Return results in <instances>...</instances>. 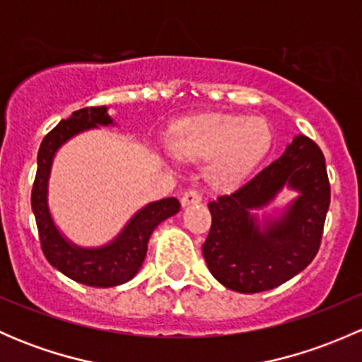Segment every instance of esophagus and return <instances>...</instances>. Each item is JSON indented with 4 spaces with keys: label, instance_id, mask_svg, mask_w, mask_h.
<instances>
[{
    "label": "esophagus",
    "instance_id": "obj_1",
    "mask_svg": "<svg viewBox=\"0 0 362 362\" xmlns=\"http://www.w3.org/2000/svg\"><path fill=\"white\" fill-rule=\"evenodd\" d=\"M202 192L196 191V189H189V191L184 192V196H182V206H189V204H194V203H199L202 202Z\"/></svg>",
    "mask_w": 362,
    "mask_h": 362
}]
</instances>
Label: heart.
Returning a JSON list of instances; mask_svg holds the SVG:
<instances>
[{"mask_svg":"<svg viewBox=\"0 0 362 362\" xmlns=\"http://www.w3.org/2000/svg\"><path fill=\"white\" fill-rule=\"evenodd\" d=\"M272 145V129L261 117L203 115L178 124L171 148L182 159L204 160L215 185H231L245 177Z\"/></svg>","mask_w":362,"mask_h":362,"instance_id":"obj_1","label":"heart"}]
</instances>
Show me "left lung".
<instances>
[{
    "label": "left lung",
    "instance_id": "8db88e82",
    "mask_svg": "<svg viewBox=\"0 0 362 362\" xmlns=\"http://www.w3.org/2000/svg\"><path fill=\"white\" fill-rule=\"evenodd\" d=\"M284 187L300 196L275 221L261 228L250 209L271 202ZM326 160L308 136H296L279 159L231 194L208 203L211 226L203 257L211 275L243 294L275 289L317 255L329 210Z\"/></svg>",
    "mask_w": 362,
    "mask_h": 362
}]
</instances>
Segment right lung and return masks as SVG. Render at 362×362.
Instances as JSON below:
<instances>
[{"label": "right lung", "mask_w": 362, "mask_h": 362, "mask_svg": "<svg viewBox=\"0 0 362 362\" xmlns=\"http://www.w3.org/2000/svg\"><path fill=\"white\" fill-rule=\"evenodd\" d=\"M108 124H113V120L108 115L107 107L80 108L73 112L69 119L61 120L40 145L38 168L31 191V208L47 261L71 280L89 287H113L129 282L144 264L152 231L164 218L180 210L177 198L148 203L133 215L113 242L100 249H82L63 238L54 224L47 203L52 159L57 148L71 136L90 127Z\"/></svg>", "instance_id": "1"}]
</instances>
